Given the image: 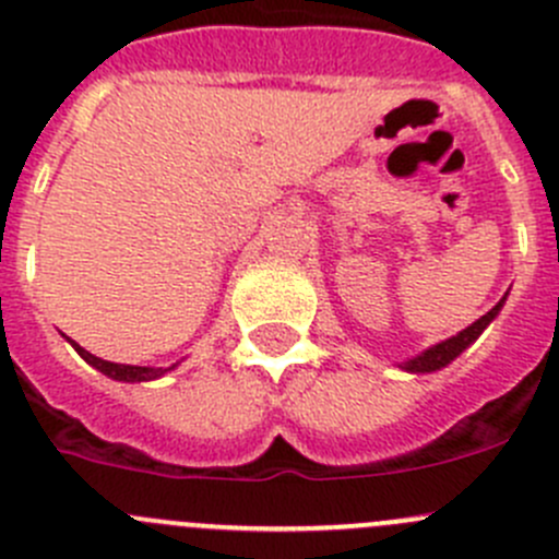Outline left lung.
<instances>
[{"label":"left lung","instance_id":"obj_1","mask_svg":"<svg viewBox=\"0 0 559 559\" xmlns=\"http://www.w3.org/2000/svg\"><path fill=\"white\" fill-rule=\"evenodd\" d=\"M506 297H508V292H506ZM506 297H502V300L497 302V306L491 308L489 313H484V317L475 319L469 328H464L462 333L451 335V338H445V341H440V344L424 349L420 355H415V357H409V360L399 362L401 371H406V373H431V371H440V368H445L448 362L456 360V357L462 355V352L467 349L469 344H475V341H478V335L484 333V330L489 328L491 322H495L497 313H500L502 306H506Z\"/></svg>","mask_w":559,"mask_h":559}]
</instances>
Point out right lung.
<instances>
[{"label": "right lung", "instance_id": "add662e5", "mask_svg": "<svg viewBox=\"0 0 559 559\" xmlns=\"http://www.w3.org/2000/svg\"><path fill=\"white\" fill-rule=\"evenodd\" d=\"M70 344H73V349L79 352V355L84 357V360L90 362L92 368H97V371H100V373H106L108 379H117V382H153V379H160V377H164V373L175 371V368H177V362H175V366H169V368L124 366V362H108V360H103V357H95V355H92V352H86L84 346H79V344H75V341H70Z\"/></svg>", "mask_w": 559, "mask_h": 559}]
</instances>
